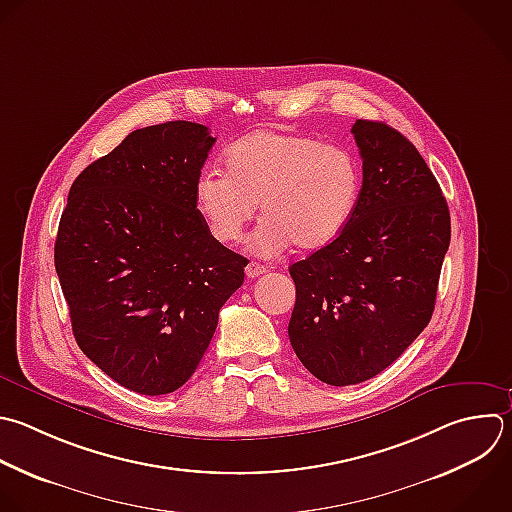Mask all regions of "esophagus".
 Returning <instances> with one entry per match:
<instances>
[{"instance_id":"1","label":"esophagus","mask_w":512,"mask_h":512,"mask_svg":"<svg viewBox=\"0 0 512 512\" xmlns=\"http://www.w3.org/2000/svg\"><path fill=\"white\" fill-rule=\"evenodd\" d=\"M266 272V268L262 266V264H258V262H250L248 266H246V276L248 278H258L260 274H264Z\"/></svg>"}]
</instances>
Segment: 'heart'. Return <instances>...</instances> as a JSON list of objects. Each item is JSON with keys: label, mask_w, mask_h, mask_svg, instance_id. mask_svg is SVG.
Here are the masks:
<instances>
[{"label": "heart", "mask_w": 512, "mask_h": 512, "mask_svg": "<svg viewBox=\"0 0 512 512\" xmlns=\"http://www.w3.org/2000/svg\"><path fill=\"white\" fill-rule=\"evenodd\" d=\"M226 170L206 168L194 182V202L218 242H236L256 216L264 218L248 246L276 256L296 244L320 250L354 216L362 166L354 152L304 134L262 130L234 142Z\"/></svg>", "instance_id": "obj_1"}]
</instances>
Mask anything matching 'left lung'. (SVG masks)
<instances>
[{"mask_svg": "<svg viewBox=\"0 0 512 512\" xmlns=\"http://www.w3.org/2000/svg\"><path fill=\"white\" fill-rule=\"evenodd\" d=\"M352 134L362 158L354 216L290 266V344L332 386L376 376L426 328L450 244L446 200L418 150L384 122L356 120Z\"/></svg>", "mask_w": 512, "mask_h": 512, "instance_id": "1", "label": "left lung"}]
</instances>
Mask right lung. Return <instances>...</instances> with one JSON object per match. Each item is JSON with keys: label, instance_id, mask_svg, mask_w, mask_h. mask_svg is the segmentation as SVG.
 <instances>
[{"label": "right lung", "instance_id": "add662e5", "mask_svg": "<svg viewBox=\"0 0 512 512\" xmlns=\"http://www.w3.org/2000/svg\"><path fill=\"white\" fill-rule=\"evenodd\" d=\"M216 138L194 122L132 132L72 184L54 260L82 352L118 384L158 396L198 368L248 260L194 202Z\"/></svg>", "mask_w": 512, "mask_h": 512}]
</instances>
